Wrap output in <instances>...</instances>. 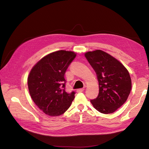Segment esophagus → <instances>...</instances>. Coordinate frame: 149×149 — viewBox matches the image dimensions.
I'll list each match as a JSON object with an SVG mask.
<instances>
[{
	"label": "esophagus",
	"mask_w": 149,
	"mask_h": 149,
	"mask_svg": "<svg viewBox=\"0 0 149 149\" xmlns=\"http://www.w3.org/2000/svg\"><path fill=\"white\" fill-rule=\"evenodd\" d=\"M84 91V88H82V89H77V93H81V92H83Z\"/></svg>",
	"instance_id": "esophagus-1"
}]
</instances>
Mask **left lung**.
Masks as SVG:
<instances>
[{
    "label": "left lung",
    "instance_id": "left-lung-1",
    "mask_svg": "<svg viewBox=\"0 0 149 149\" xmlns=\"http://www.w3.org/2000/svg\"><path fill=\"white\" fill-rule=\"evenodd\" d=\"M85 56L94 69L99 81V93L91 100L96 110L112 114L127 100L132 79L129 72L117 59L101 50L87 52Z\"/></svg>",
    "mask_w": 149,
    "mask_h": 149
}]
</instances>
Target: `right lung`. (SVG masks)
<instances>
[{
  "label": "right lung",
  "mask_w": 149,
  "mask_h": 149,
  "mask_svg": "<svg viewBox=\"0 0 149 149\" xmlns=\"http://www.w3.org/2000/svg\"><path fill=\"white\" fill-rule=\"evenodd\" d=\"M76 54L58 50L47 54L35 64L29 74L27 84L35 104L45 114L58 116L68 109L75 92L65 91V71Z\"/></svg>",
  "instance_id": "obj_1"
}]
</instances>
